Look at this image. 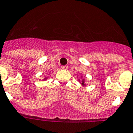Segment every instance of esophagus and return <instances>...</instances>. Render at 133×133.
<instances>
[{"mask_svg":"<svg viewBox=\"0 0 133 133\" xmlns=\"http://www.w3.org/2000/svg\"><path fill=\"white\" fill-rule=\"evenodd\" d=\"M61 68H62L63 70H68V65H62V66H61Z\"/></svg>","mask_w":133,"mask_h":133,"instance_id":"obj_1","label":"esophagus"}]
</instances>
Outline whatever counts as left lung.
Wrapping results in <instances>:
<instances>
[{
	"mask_svg": "<svg viewBox=\"0 0 133 133\" xmlns=\"http://www.w3.org/2000/svg\"><path fill=\"white\" fill-rule=\"evenodd\" d=\"M84 82H82V84H84Z\"/></svg>",
	"mask_w": 133,
	"mask_h": 133,
	"instance_id": "1",
	"label": "left lung"
}]
</instances>
